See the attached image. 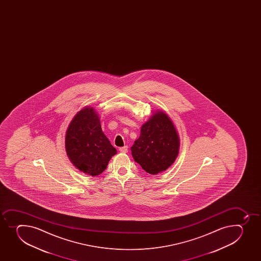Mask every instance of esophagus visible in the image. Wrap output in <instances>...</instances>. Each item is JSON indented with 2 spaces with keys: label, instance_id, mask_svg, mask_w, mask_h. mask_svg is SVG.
<instances>
[{
  "label": "esophagus",
  "instance_id": "34e87169",
  "mask_svg": "<svg viewBox=\"0 0 261 261\" xmlns=\"http://www.w3.org/2000/svg\"><path fill=\"white\" fill-rule=\"evenodd\" d=\"M119 150H120L121 153H126L127 152V146H123V147H121L120 149H119Z\"/></svg>",
  "mask_w": 261,
  "mask_h": 261
}]
</instances>
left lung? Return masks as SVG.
I'll return each mask as SVG.
<instances>
[{"instance_id": "8db88e82", "label": "left lung", "mask_w": 261, "mask_h": 261, "mask_svg": "<svg viewBox=\"0 0 261 261\" xmlns=\"http://www.w3.org/2000/svg\"><path fill=\"white\" fill-rule=\"evenodd\" d=\"M180 140L173 121L163 111H155L143 124L140 135L131 147L136 163L155 175L170 168L179 152Z\"/></svg>"}]
</instances>
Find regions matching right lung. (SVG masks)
<instances>
[{"label": "right lung", "mask_w": 261, "mask_h": 261, "mask_svg": "<svg viewBox=\"0 0 261 261\" xmlns=\"http://www.w3.org/2000/svg\"><path fill=\"white\" fill-rule=\"evenodd\" d=\"M65 150L75 168L93 177L103 173L116 155L93 107L85 106L73 117L65 134Z\"/></svg>", "instance_id": "1"}]
</instances>
